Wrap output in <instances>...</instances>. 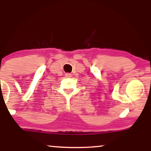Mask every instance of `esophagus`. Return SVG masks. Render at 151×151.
Segmentation results:
<instances>
[{
	"mask_svg": "<svg viewBox=\"0 0 151 151\" xmlns=\"http://www.w3.org/2000/svg\"><path fill=\"white\" fill-rule=\"evenodd\" d=\"M71 76H72V75H71V73H66L65 74V77L66 78H71Z\"/></svg>",
	"mask_w": 151,
	"mask_h": 151,
	"instance_id": "obj_1",
	"label": "esophagus"
}]
</instances>
